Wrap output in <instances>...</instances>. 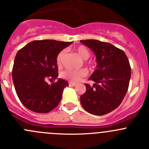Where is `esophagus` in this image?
I'll use <instances>...</instances> for the list:
<instances>
[{"label":"esophagus","instance_id":"34e87169","mask_svg":"<svg viewBox=\"0 0 149 149\" xmlns=\"http://www.w3.org/2000/svg\"><path fill=\"white\" fill-rule=\"evenodd\" d=\"M69 86L72 87H74L76 86V84H74V83H69Z\"/></svg>","mask_w":149,"mask_h":149}]
</instances>
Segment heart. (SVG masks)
<instances>
[{
    "mask_svg": "<svg viewBox=\"0 0 149 149\" xmlns=\"http://www.w3.org/2000/svg\"><path fill=\"white\" fill-rule=\"evenodd\" d=\"M76 52L80 56V58L83 60H87L90 56V52L85 46H80L76 49ZM64 54V51H61L58 54L57 57V64L58 65H61L63 56ZM87 74V72L85 69H80V70H65L61 73V77H63L65 80H69L71 83H78L83 77H86Z\"/></svg>",
    "mask_w": 149,
    "mask_h": 149,
    "instance_id": "heart-1",
    "label": "heart"
}]
</instances>
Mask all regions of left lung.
I'll use <instances>...</instances> for the list:
<instances>
[{"label":"left lung","instance_id":"left-lung-1","mask_svg":"<svg viewBox=\"0 0 149 149\" xmlns=\"http://www.w3.org/2000/svg\"><path fill=\"white\" fill-rule=\"evenodd\" d=\"M96 56L97 66L88 79L93 87L85 84L86 91L80 96L86 111L95 115H104L117 109L128 91L131 67L127 56L112 44L97 40H80Z\"/></svg>","mask_w":149,"mask_h":149}]
</instances>
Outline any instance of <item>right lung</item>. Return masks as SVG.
Here are the masks:
<instances>
[{"mask_svg":"<svg viewBox=\"0 0 149 149\" xmlns=\"http://www.w3.org/2000/svg\"><path fill=\"white\" fill-rule=\"evenodd\" d=\"M72 42L34 40L17 52L12 69L16 93L24 106L37 113L51 111L59 104L68 82L58 78L57 57ZM47 79H58L49 85Z\"/></svg>","mask_w":149,"mask_h":149,"instance_id":"right-lung-1","label":"right lung"}]
</instances>
